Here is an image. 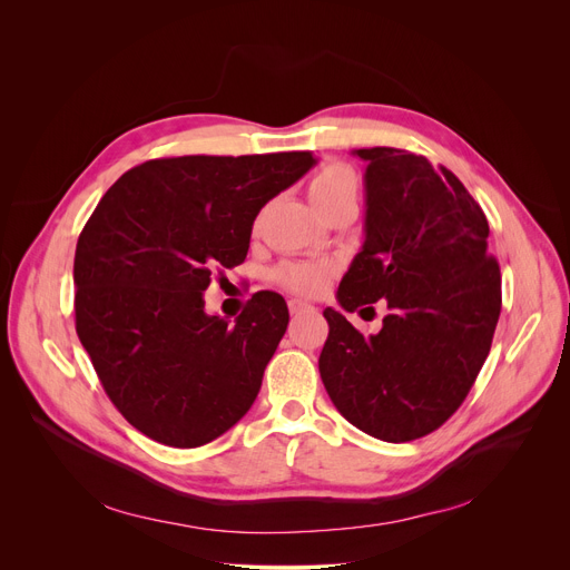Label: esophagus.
I'll use <instances>...</instances> for the list:
<instances>
[{
  "mask_svg": "<svg viewBox=\"0 0 570 570\" xmlns=\"http://www.w3.org/2000/svg\"><path fill=\"white\" fill-rule=\"evenodd\" d=\"M288 312L293 314V316H301V314H312L314 312V307L312 305H307V303H303V301H288Z\"/></svg>",
  "mask_w": 570,
  "mask_h": 570,
  "instance_id": "obj_1",
  "label": "esophagus"
}]
</instances>
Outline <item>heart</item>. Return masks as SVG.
Listing matches in <instances>:
<instances>
[{
	"label": "heart",
	"instance_id": "heart-1",
	"mask_svg": "<svg viewBox=\"0 0 570 570\" xmlns=\"http://www.w3.org/2000/svg\"><path fill=\"white\" fill-rule=\"evenodd\" d=\"M307 194L314 207L325 217L337 207L357 203L361 177H357V173L348 164L331 161L312 175L307 183ZM333 273L335 265L331 263H284L275 269L273 279L291 293L318 295L327 286V282H331Z\"/></svg>",
	"mask_w": 570,
	"mask_h": 570
}]
</instances>
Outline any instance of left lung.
Returning <instances> with one entry per match:
<instances>
[{"label":"left lung","instance_id":"8db88e82","mask_svg":"<svg viewBox=\"0 0 570 570\" xmlns=\"http://www.w3.org/2000/svg\"><path fill=\"white\" fill-rule=\"evenodd\" d=\"M355 155L367 161L365 245L337 301L353 312L385 297L391 312L365 337L327 307L318 372L351 425L404 443L439 430L466 400L492 346L501 273L485 213L451 170L397 147Z\"/></svg>","mask_w":570,"mask_h":570}]
</instances>
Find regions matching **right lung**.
Segmentation results:
<instances>
[{"label": "right lung", "mask_w": 570, "mask_h": 570, "mask_svg": "<svg viewBox=\"0 0 570 570\" xmlns=\"http://www.w3.org/2000/svg\"><path fill=\"white\" fill-rule=\"evenodd\" d=\"M312 153L168 157L127 170L76 247V333L106 395L164 445L198 448L243 417L286 333L284 297L258 291L230 325L207 316L217 267L247 258L261 207Z\"/></svg>", "instance_id": "1"}]
</instances>
